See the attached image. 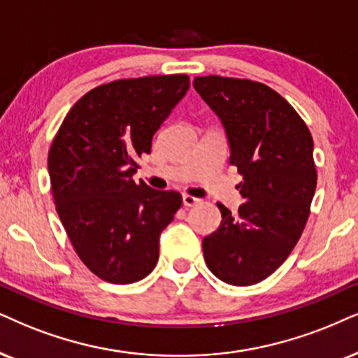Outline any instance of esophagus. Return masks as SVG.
<instances>
[{
    "label": "esophagus",
    "instance_id": "1",
    "mask_svg": "<svg viewBox=\"0 0 358 358\" xmlns=\"http://www.w3.org/2000/svg\"><path fill=\"white\" fill-rule=\"evenodd\" d=\"M198 203H200V200H198V198L192 196V194H183V205L185 206H196Z\"/></svg>",
    "mask_w": 358,
    "mask_h": 358
}]
</instances>
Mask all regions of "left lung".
Segmentation results:
<instances>
[{
  "label": "left lung",
  "instance_id": "obj_1",
  "mask_svg": "<svg viewBox=\"0 0 358 358\" xmlns=\"http://www.w3.org/2000/svg\"><path fill=\"white\" fill-rule=\"evenodd\" d=\"M193 87L224 125L229 162L243 175L244 203L203 239L206 266L233 286L261 282L287 259L310 213L317 185L314 140L294 107L266 84L205 76Z\"/></svg>",
  "mask_w": 358,
  "mask_h": 358
}]
</instances>
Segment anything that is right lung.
<instances>
[{
    "instance_id": "add662e5",
    "label": "right lung",
    "mask_w": 358,
    "mask_h": 358,
    "mask_svg": "<svg viewBox=\"0 0 358 358\" xmlns=\"http://www.w3.org/2000/svg\"><path fill=\"white\" fill-rule=\"evenodd\" d=\"M188 87L187 74L99 85L72 106L49 148L61 223L80 261L107 282H137L152 273L160 234L182 206L178 192L132 176Z\"/></svg>"
}]
</instances>
